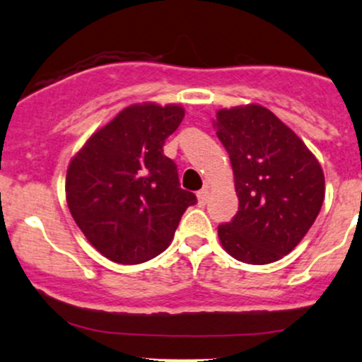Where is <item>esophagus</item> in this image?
Listing matches in <instances>:
<instances>
[{"label": "esophagus", "mask_w": 362, "mask_h": 362, "mask_svg": "<svg viewBox=\"0 0 362 362\" xmlns=\"http://www.w3.org/2000/svg\"><path fill=\"white\" fill-rule=\"evenodd\" d=\"M207 199H209V189H207V187H204V189H201L197 192V202L201 206H204L206 202H207Z\"/></svg>", "instance_id": "1"}]
</instances>
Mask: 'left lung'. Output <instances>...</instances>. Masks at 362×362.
Masks as SVG:
<instances>
[{
  "mask_svg": "<svg viewBox=\"0 0 362 362\" xmlns=\"http://www.w3.org/2000/svg\"><path fill=\"white\" fill-rule=\"evenodd\" d=\"M213 126L230 155L238 195V213L218 228L219 242L245 264L282 259L322 209V165L293 129L259 103L219 109Z\"/></svg>",
  "mask_w": 362,
  "mask_h": 362,
  "instance_id": "8db88e82",
  "label": "left lung"
}]
</instances>
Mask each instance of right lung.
<instances>
[{
  "label": "right lung",
  "mask_w": 362,
  "mask_h": 362,
  "mask_svg": "<svg viewBox=\"0 0 362 362\" xmlns=\"http://www.w3.org/2000/svg\"><path fill=\"white\" fill-rule=\"evenodd\" d=\"M185 110L132 103L97 129L69 161L66 202L86 240L115 264L155 259L172 243L195 195L180 189L165 139Z\"/></svg>",
  "instance_id": "1"
}]
</instances>
